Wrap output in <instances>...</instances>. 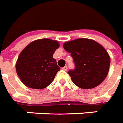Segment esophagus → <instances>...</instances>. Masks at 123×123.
Wrapping results in <instances>:
<instances>
[{"instance_id": "34e87169", "label": "esophagus", "mask_w": 123, "mask_h": 123, "mask_svg": "<svg viewBox=\"0 0 123 123\" xmlns=\"http://www.w3.org/2000/svg\"><path fill=\"white\" fill-rule=\"evenodd\" d=\"M67 69H68V67H67V66H65L64 67H63L62 68V70H63V71H67Z\"/></svg>"}]
</instances>
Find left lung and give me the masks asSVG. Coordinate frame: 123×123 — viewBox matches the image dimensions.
I'll use <instances>...</instances> for the list:
<instances>
[{
    "mask_svg": "<svg viewBox=\"0 0 123 123\" xmlns=\"http://www.w3.org/2000/svg\"><path fill=\"white\" fill-rule=\"evenodd\" d=\"M71 53L75 69L68 72L73 82L82 89H92L104 80L108 73L110 57L102 45L93 39L79 38L63 43Z\"/></svg>",
    "mask_w": 123,
    "mask_h": 123,
    "instance_id": "obj_1",
    "label": "left lung"
}]
</instances>
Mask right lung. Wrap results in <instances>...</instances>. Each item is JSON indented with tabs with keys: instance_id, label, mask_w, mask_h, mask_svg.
<instances>
[{
	"instance_id": "1",
	"label": "right lung",
	"mask_w": 123,
	"mask_h": 123,
	"mask_svg": "<svg viewBox=\"0 0 123 123\" xmlns=\"http://www.w3.org/2000/svg\"><path fill=\"white\" fill-rule=\"evenodd\" d=\"M60 43L50 39L32 41L21 51L15 67L21 81L32 89H43L51 84L60 70L53 54Z\"/></svg>"
}]
</instances>
